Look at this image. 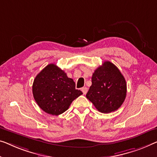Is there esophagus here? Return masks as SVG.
Returning a JSON list of instances; mask_svg holds the SVG:
<instances>
[{
    "mask_svg": "<svg viewBox=\"0 0 157 157\" xmlns=\"http://www.w3.org/2000/svg\"><path fill=\"white\" fill-rule=\"evenodd\" d=\"M82 92H83V94H86V93H87V91H88V89L87 88H86V86H85V87H82Z\"/></svg>",
    "mask_w": 157,
    "mask_h": 157,
    "instance_id": "1",
    "label": "esophagus"
}]
</instances>
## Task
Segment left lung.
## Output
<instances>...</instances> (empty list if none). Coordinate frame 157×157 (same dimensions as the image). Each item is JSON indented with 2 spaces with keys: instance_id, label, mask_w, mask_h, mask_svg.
<instances>
[{
  "instance_id": "obj_1",
  "label": "left lung",
  "mask_w": 157,
  "mask_h": 157,
  "mask_svg": "<svg viewBox=\"0 0 157 157\" xmlns=\"http://www.w3.org/2000/svg\"><path fill=\"white\" fill-rule=\"evenodd\" d=\"M92 83L86 97L101 113L116 111L125 101L127 93L125 79L112 63L105 61L95 70Z\"/></svg>"
}]
</instances>
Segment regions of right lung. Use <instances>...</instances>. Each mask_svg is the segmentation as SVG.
<instances>
[{"mask_svg":"<svg viewBox=\"0 0 157 157\" xmlns=\"http://www.w3.org/2000/svg\"><path fill=\"white\" fill-rule=\"evenodd\" d=\"M35 101L46 113L58 116L82 94L76 90L73 79L55 64H49L37 75L32 85Z\"/></svg>","mask_w":157,"mask_h":157,"instance_id":"right-lung-1","label":"right lung"}]
</instances>
